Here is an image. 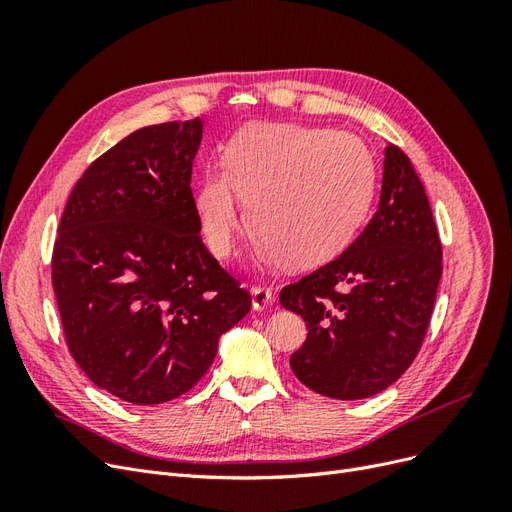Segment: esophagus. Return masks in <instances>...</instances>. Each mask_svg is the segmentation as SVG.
<instances>
[{"instance_id":"34e87169","label":"esophagus","mask_w":512,"mask_h":512,"mask_svg":"<svg viewBox=\"0 0 512 512\" xmlns=\"http://www.w3.org/2000/svg\"><path fill=\"white\" fill-rule=\"evenodd\" d=\"M273 305V290L265 288V286H254L252 288V307L256 312H262Z\"/></svg>"}]
</instances>
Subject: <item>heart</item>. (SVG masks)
I'll use <instances>...</instances> for the list:
<instances>
[{
  "label": "heart",
  "mask_w": 512,
  "mask_h": 512,
  "mask_svg": "<svg viewBox=\"0 0 512 512\" xmlns=\"http://www.w3.org/2000/svg\"><path fill=\"white\" fill-rule=\"evenodd\" d=\"M374 158L359 136L329 128L250 126L226 147V168H211L196 190L209 250L226 258L247 224L260 256L307 269L352 241L374 198Z\"/></svg>",
  "instance_id": "heart-1"
}]
</instances>
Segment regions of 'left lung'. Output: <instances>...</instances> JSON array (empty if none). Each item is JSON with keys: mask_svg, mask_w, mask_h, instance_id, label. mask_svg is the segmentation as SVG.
Segmentation results:
<instances>
[{"mask_svg": "<svg viewBox=\"0 0 512 512\" xmlns=\"http://www.w3.org/2000/svg\"><path fill=\"white\" fill-rule=\"evenodd\" d=\"M442 277V243L410 158L384 149L374 218L342 256L288 284L280 303L307 324L290 367L307 389L365 399L412 365Z\"/></svg>", "mask_w": 512, "mask_h": 512, "instance_id": "obj_1", "label": "left lung"}]
</instances>
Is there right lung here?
<instances>
[{"mask_svg": "<svg viewBox=\"0 0 512 512\" xmlns=\"http://www.w3.org/2000/svg\"><path fill=\"white\" fill-rule=\"evenodd\" d=\"M203 121L132 132L76 181L53 247L72 359L136 406L188 393L252 297L200 237L192 162Z\"/></svg>", "mask_w": 512, "mask_h": 512, "instance_id": "1", "label": "right lung"}]
</instances>
